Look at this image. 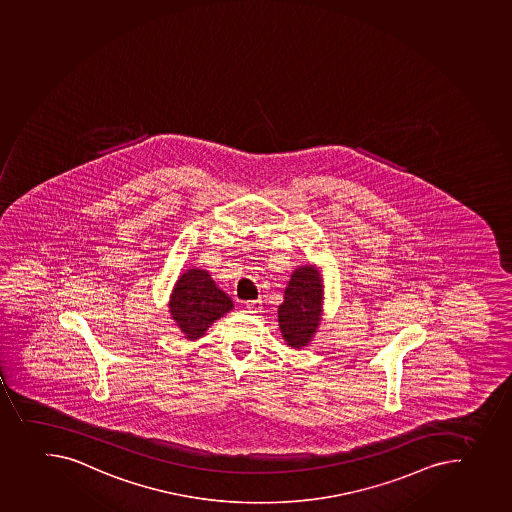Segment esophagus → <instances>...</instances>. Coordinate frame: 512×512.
Here are the masks:
<instances>
[{
    "mask_svg": "<svg viewBox=\"0 0 512 512\" xmlns=\"http://www.w3.org/2000/svg\"><path fill=\"white\" fill-rule=\"evenodd\" d=\"M245 308L250 313L262 312V300H250V302L245 303Z\"/></svg>",
    "mask_w": 512,
    "mask_h": 512,
    "instance_id": "esophagus-1",
    "label": "esophagus"
}]
</instances>
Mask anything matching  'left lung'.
Here are the masks:
<instances>
[{"label": "left lung", "mask_w": 512, "mask_h": 512, "mask_svg": "<svg viewBox=\"0 0 512 512\" xmlns=\"http://www.w3.org/2000/svg\"><path fill=\"white\" fill-rule=\"evenodd\" d=\"M322 315V285L313 267L295 270L288 287L285 300L278 307V323L288 346H307L317 330Z\"/></svg>", "instance_id": "8db88e82"}]
</instances>
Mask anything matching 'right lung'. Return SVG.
Returning a JSON list of instances; mask_svg holds the SVG:
<instances>
[{
	"mask_svg": "<svg viewBox=\"0 0 512 512\" xmlns=\"http://www.w3.org/2000/svg\"><path fill=\"white\" fill-rule=\"evenodd\" d=\"M234 303L204 270H189L177 282L171 298L172 318L185 338L195 340L214 320L230 312Z\"/></svg>",
	"mask_w": 512,
	"mask_h": 512,
	"instance_id": "obj_1",
	"label": "right lung"
}]
</instances>
